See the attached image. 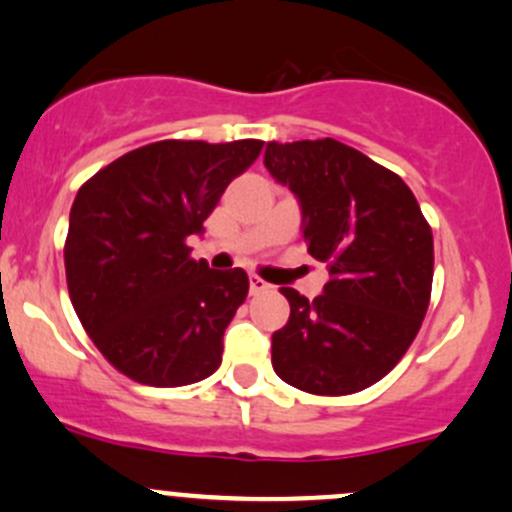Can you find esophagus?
<instances>
[{
  "mask_svg": "<svg viewBox=\"0 0 512 512\" xmlns=\"http://www.w3.org/2000/svg\"><path fill=\"white\" fill-rule=\"evenodd\" d=\"M249 291H251V295H258V293H266V291H271V286H268V283L263 281V278H258V276H251V278H249Z\"/></svg>",
  "mask_w": 512,
  "mask_h": 512,
  "instance_id": "obj_1",
  "label": "esophagus"
}]
</instances>
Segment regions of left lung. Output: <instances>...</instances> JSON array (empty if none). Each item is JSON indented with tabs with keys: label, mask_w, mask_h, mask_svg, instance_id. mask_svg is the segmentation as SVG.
I'll return each instance as SVG.
<instances>
[{
	"label": "left lung",
	"mask_w": 512,
	"mask_h": 512,
	"mask_svg": "<svg viewBox=\"0 0 512 512\" xmlns=\"http://www.w3.org/2000/svg\"><path fill=\"white\" fill-rule=\"evenodd\" d=\"M263 165L295 194L308 254L330 268L315 300L281 288L291 318L271 337L273 370L323 397L372 387L429 308L434 236L419 202L402 177L333 138L268 142Z\"/></svg>",
	"instance_id": "1"
}]
</instances>
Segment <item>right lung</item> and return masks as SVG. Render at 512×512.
Wrapping results in <instances>:
<instances>
[{
  "mask_svg": "<svg viewBox=\"0 0 512 512\" xmlns=\"http://www.w3.org/2000/svg\"><path fill=\"white\" fill-rule=\"evenodd\" d=\"M261 140H160L118 157L73 199L68 295L105 360L150 387L217 372L224 330L249 293L244 268L214 271L187 239L261 152Z\"/></svg>",
  "mask_w": 512,
  "mask_h": 512,
  "instance_id": "1",
  "label": "right lung"
}]
</instances>
